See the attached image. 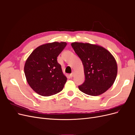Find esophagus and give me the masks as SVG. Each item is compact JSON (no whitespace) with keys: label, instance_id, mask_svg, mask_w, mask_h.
Here are the masks:
<instances>
[{"label":"esophagus","instance_id":"obj_1","mask_svg":"<svg viewBox=\"0 0 135 135\" xmlns=\"http://www.w3.org/2000/svg\"><path fill=\"white\" fill-rule=\"evenodd\" d=\"M74 72H72L71 74H70V76L71 78H73V76H74Z\"/></svg>","mask_w":135,"mask_h":135}]
</instances>
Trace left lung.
<instances>
[{
    "instance_id": "left-lung-1",
    "label": "left lung",
    "mask_w": 135,
    "mask_h": 135,
    "mask_svg": "<svg viewBox=\"0 0 135 135\" xmlns=\"http://www.w3.org/2000/svg\"><path fill=\"white\" fill-rule=\"evenodd\" d=\"M84 67V82L78 88L90 96H99L112 87L115 80L118 66L109 51L97 44L74 42L71 44Z\"/></svg>"
}]
</instances>
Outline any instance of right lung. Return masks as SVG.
Here are the masks:
<instances>
[{
  "instance_id": "right-lung-1",
  "label": "right lung",
  "mask_w": 135,
  "mask_h": 135,
  "mask_svg": "<svg viewBox=\"0 0 135 135\" xmlns=\"http://www.w3.org/2000/svg\"><path fill=\"white\" fill-rule=\"evenodd\" d=\"M66 44L55 42L41 45L27 59L24 66L26 80L39 95L50 96L62 90L67 78L57 57Z\"/></svg>"
}]
</instances>
